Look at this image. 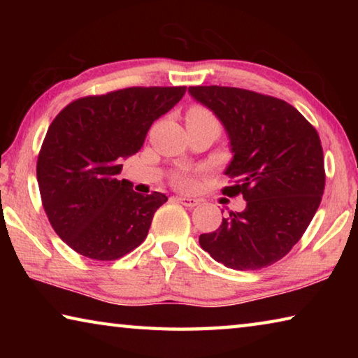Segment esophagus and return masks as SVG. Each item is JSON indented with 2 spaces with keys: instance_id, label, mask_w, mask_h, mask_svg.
<instances>
[{
  "instance_id": "obj_1",
  "label": "esophagus",
  "mask_w": 358,
  "mask_h": 358,
  "mask_svg": "<svg viewBox=\"0 0 358 358\" xmlns=\"http://www.w3.org/2000/svg\"><path fill=\"white\" fill-rule=\"evenodd\" d=\"M177 201H178L180 203H183L185 207H189V208L197 207V205L201 203V201H197V199H194V197H183V196L177 197Z\"/></svg>"
}]
</instances>
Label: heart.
Here are the masks:
<instances>
[{
    "label": "heart",
    "instance_id": "b5f03b06",
    "mask_svg": "<svg viewBox=\"0 0 358 358\" xmlns=\"http://www.w3.org/2000/svg\"><path fill=\"white\" fill-rule=\"evenodd\" d=\"M187 117L192 118V120H197V121H216L213 118V115H211L208 110H205V108H201V107L192 108V110L187 113ZM175 183H177L181 187H187V186H191V178L185 173H180V175H177V177H175Z\"/></svg>",
    "mask_w": 358,
    "mask_h": 358
}]
</instances>
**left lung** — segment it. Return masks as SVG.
Wrapping results in <instances>:
<instances>
[{
  "mask_svg": "<svg viewBox=\"0 0 358 358\" xmlns=\"http://www.w3.org/2000/svg\"><path fill=\"white\" fill-rule=\"evenodd\" d=\"M194 101L227 132L234 178L222 194H241L243 211H229L220 229L199 237L202 250L234 270L278 262L301 238L324 194V153L317 131L286 101L230 87H189Z\"/></svg>",
  "mask_w": 358,
  "mask_h": 358,
  "instance_id": "left-lung-1",
  "label": "left lung"
}]
</instances>
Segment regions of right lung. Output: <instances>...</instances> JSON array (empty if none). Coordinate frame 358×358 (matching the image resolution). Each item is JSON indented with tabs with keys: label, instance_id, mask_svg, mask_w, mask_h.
<instances>
[{
	"label": "right lung",
	"instance_id": "1",
	"mask_svg": "<svg viewBox=\"0 0 358 358\" xmlns=\"http://www.w3.org/2000/svg\"><path fill=\"white\" fill-rule=\"evenodd\" d=\"M186 87H134L80 98L48 126L38 183L48 221L76 252L115 260L147 238L166 194L148 196L118 180L124 159L142 148L153 121L183 98Z\"/></svg>",
	"mask_w": 358,
	"mask_h": 358
}]
</instances>
